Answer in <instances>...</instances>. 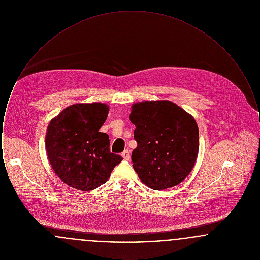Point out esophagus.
Wrapping results in <instances>:
<instances>
[{
	"label": "esophagus",
	"instance_id": "obj_1",
	"mask_svg": "<svg viewBox=\"0 0 260 260\" xmlns=\"http://www.w3.org/2000/svg\"><path fill=\"white\" fill-rule=\"evenodd\" d=\"M121 155H122V157L124 158V160H129V158H131V154H129L128 150H124Z\"/></svg>",
	"mask_w": 260,
	"mask_h": 260
}]
</instances>
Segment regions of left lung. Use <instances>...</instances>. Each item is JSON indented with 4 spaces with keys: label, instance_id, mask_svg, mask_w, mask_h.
<instances>
[{
    "label": "left lung",
    "instance_id": "1",
    "mask_svg": "<svg viewBox=\"0 0 260 260\" xmlns=\"http://www.w3.org/2000/svg\"><path fill=\"white\" fill-rule=\"evenodd\" d=\"M136 125L133 167L153 190L178 185L195 166L199 128L194 117L170 100H146L132 105Z\"/></svg>",
    "mask_w": 260,
    "mask_h": 260
}]
</instances>
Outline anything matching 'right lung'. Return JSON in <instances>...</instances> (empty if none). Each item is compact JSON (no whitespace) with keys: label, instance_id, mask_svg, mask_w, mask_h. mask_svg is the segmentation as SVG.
Masks as SVG:
<instances>
[{"label":"right lung","instance_id":"obj_1","mask_svg":"<svg viewBox=\"0 0 260 260\" xmlns=\"http://www.w3.org/2000/svg\"><path fill=\"white\" fill-rule=\"evenodd\" d=\"M108 113L105 103H76L50 120L45 141L48 159L67 185L81 191L96 189L123 160L110 152L108 135L99 132Z\"/></svg>","mask_w":260,"mask_h":260}]
</instances>
